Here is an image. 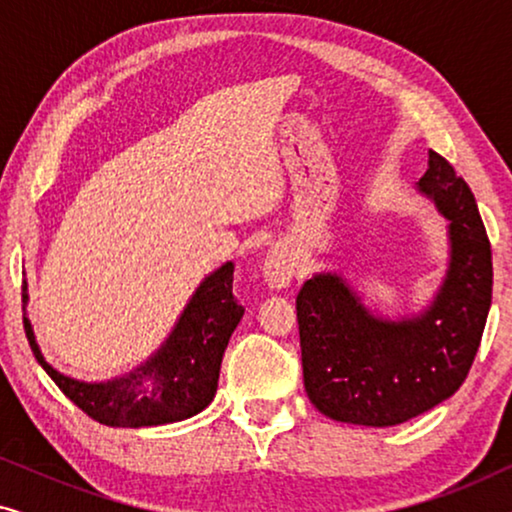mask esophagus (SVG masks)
<instances>
[{
	"label": "esophagus",
	"mask_w": 512,
	"mask_h": 512,
	"mask_svg": "<svg viewBox=\"0 0 512 512\" xmlns=\"http://www.w3.org/2000/svg\"><path fill=\"white\" fill-rule=\"evenodd\" d=\"M298 270V256L296 251L286 244H277L268 251L263 261V279L272 291H282L291 284L293 275Z\"/></svg>",
	"instance_id": "34e87169"
}]
</instances>
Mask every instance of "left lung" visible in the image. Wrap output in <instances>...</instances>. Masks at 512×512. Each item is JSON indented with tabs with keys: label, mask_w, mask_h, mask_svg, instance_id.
Returning <instances> with one entry per match:
<instances>
[{
	"label": "left lung",
	"mask_w": 512,
	"mask_h": 512,
	"mask_svg": "<svg viewBox=\"0 0 512 512\" xmlns=\"http://www.w3.org/2000/svg\"><path fill=\"white\" fill-rule=\"evenodd\" d=\"M447 221V270L429 305L391 319L340 272L321 270L296 298L305 391L335 422L396 426L450 398L478 354L492 305V249L471 188L436 151L417 181Z\"/></svg>",
	"instance_id": "obj_1"
}]
</instances>
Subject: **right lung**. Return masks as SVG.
<instances>
[{
	"mask_svg": "<svg viewBox=\"0 0 512 512\" xmlns=\"http://www.w3.org/2000/svg\"><path fill=\"white\" fill-rule=\"evenodd\" d=\"M233 261L202 279L172 331L149 359L130 373L104 382L76 380L44 359L25 312V333L39 366L51 375L69 401L107 426H160L198 415L214 401L228 340L244 307L233 296ZM30 300L23 282V310Z\"/></svg>",
	"mask_w": 512,
	"mask_h": 512,
	"instance_id": "1",
	"label": "right lung"
}]
</instances>
